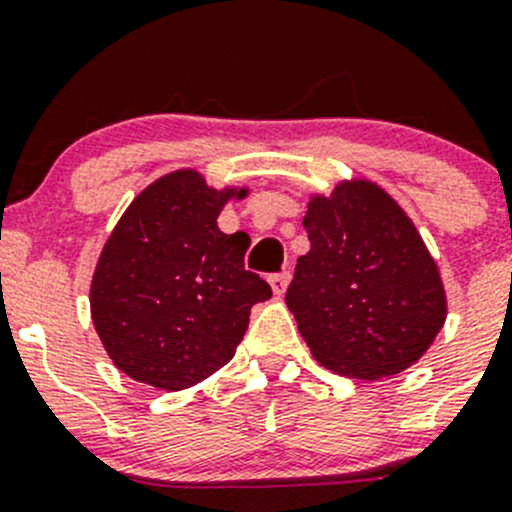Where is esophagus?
<instances>
[{
  "label": "esophagus",
  "instance_id": "34e87169",
  "mask_svg": "<svg viewBox=\"0 0 512 512\" xmlns=\"http://www.w3.org/2000/svg\"><path fill=\"white\" fill-rule=\"evenodd\" d=\"M287 282H290V270H282V272H275V275H270V285L275 295H282V292H285Z\"/></svg>",
  "mask_w": 512,
  "mask_h": 512
}]
</instances>
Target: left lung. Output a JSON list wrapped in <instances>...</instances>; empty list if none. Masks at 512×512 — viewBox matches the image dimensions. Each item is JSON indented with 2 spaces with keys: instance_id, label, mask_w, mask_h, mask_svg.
<instances>
[{
  "instance_id": "obj_1",
  "label": "left lung",
  "mask_w": 512,
  "mask_h": 512,
  "mask_svg": "<svg viewBox=\"0 0 512 512\" xmlns=\"http://www.w3.org/2000/svg\"><path fill=\"white\" fill-rule=\"evenodd\" d=\"M310 252L285 302L317 362L377 380L420 360L445 322L438 265L398 202L372 182L312 197L302 220Z\"/></svg>"
}]
</instances>
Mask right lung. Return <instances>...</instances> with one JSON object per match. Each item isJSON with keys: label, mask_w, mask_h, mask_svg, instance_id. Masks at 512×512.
Listing matches in <instances>:
<instances>
[{"label": "right lung", "mask_w": 512, "mask_h": 512, "mask_svg": "<svg viewBox=\"0 0 512 512\" xmlns=\"http://www.w3.org/2000/svg\"><path fill=\"white\" fill-rule=\"evenodd\" d=\"M232 195L192 170L172 172L140 192L109 235L89 305L124 375L162 390L190 388L232 360L252 305L272 297L245 270L250 237L217 227Z\"/></svg>", "instance_id": "obj_1"}]
</instances>
